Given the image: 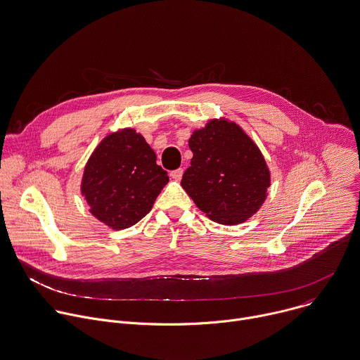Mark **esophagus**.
Listing matches in <instances>:
<instances>
[{
	"instance_id": "1",
	"label": "esophagus",
	"mask_w": 360,
	"mask_h": 360,
	"mask_svg": "<svg viewBox=\"0 0 360 360\" xmlns=\"http://www.w3.org/2000/svg\"><path fill=\"white\" fill-rule=\"evenodd\" d=\"M182 175H184V169H182V168H179V169H175V171H172V172L169 174V176H171L172 179H175V181H181Z\"/></svg>"
}]
</instances>
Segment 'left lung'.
<instances>
[{
	"label": "left lung",
	"instance_id": "1",
	"mask_svg": "<svg viewBox=\"0 0 360 360\" xmlns=\"http://www.w3.org/2000/svg\"><path fill=\"white\" fill-rule=\"evenodd\" d=\"M193 153L181 185L209 219L246 221L264 203L270 169L256 143L233 122L214 118L189 139Z\"/></svg>",
	"mask_w": 360,
	"mask_h": 360
}]
</instances>
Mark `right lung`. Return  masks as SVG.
<instances>
[{"mask_svg": "<svg viewBox=\"0 0 360 360\" xmlns=\"http://www.w3.org/2000/svg\"><path fill=\"white\" fill-rule=\"evenodd\" d=\"M168 181L144 137L133 129H123L96 147L84 167L80 191L96 219L123 230L153 209Z\"/></svg>", "mask_w": 360, "mask_h": 360, "instance_id": "obj_1", "label": "right lung"}]
</instances>
